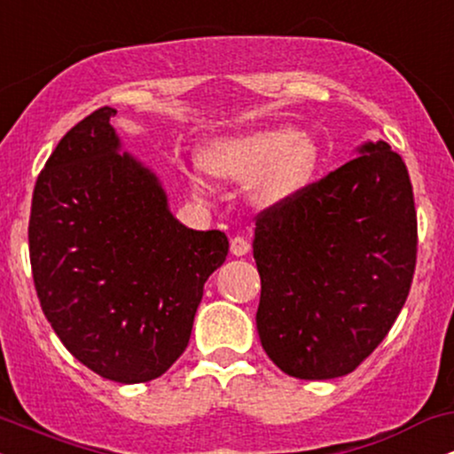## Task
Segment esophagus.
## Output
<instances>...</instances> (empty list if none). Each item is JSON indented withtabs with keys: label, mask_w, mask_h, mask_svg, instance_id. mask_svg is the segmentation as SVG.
Here are the masks:
<instances>
[{
	"label": "esophagus",
	"mask_w": 454,
	"mask_h": 454,
	"mask_svg": "<svg viewBox=\"0 0 454 454\" xmlns=\"http://www.w3.org/2000/svg\"><path fill=\"white\" fill-rule=\"evenodd\" d=\"M249 247H252V245H249V241L245 237H232L231 239V252H232V256H245V254L249 252Z\"/></svg>",
	"instance_id": "esophagus-1"
}]
</instances>
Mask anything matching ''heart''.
Returning <instances> with one entry per match:
<instances>
[{
  "instance_id": "1",
  "label": "heart",
  "mask_w": 454,
  "mask_h": 454,
  "mask_svg": "<svg viewBox=\"0 0 454 454\" xmlns=\"http://www.w3.org/2000/svg\"><path fill=\"white\" fill-rule=\"evenodd\" d=\"M316 160V145L305 134L275 128L220 140L207 151L205 166L213 175L237 184H249L262 176L260 198L279 202L307 184Z\"/></svg>"
}]
</instances>
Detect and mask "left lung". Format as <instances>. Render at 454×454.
Instances as JSON below:
<instances>
[{
	"label": "left lung",
	"instance_id": "1",
	"mask_svg": "<svg viewBox=\"0 0 454 454\" xmlns=\"http://www.w3.org/2000/svg\"><path fill=\"white\" fill-rule=\"evenodd\" d=\"M419 228L405 161L378 140L256 215V326L284 373L354 372L410 294Z\"/></svg>",
	"mask_w": 454,
	"mask_h": 454
}]
</instances>
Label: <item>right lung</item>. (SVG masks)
Wrapping results in <instances>:
<instances>
[{
	"label": "right lung",
	"instance_id": "1",
	"mask_svg": "<svg viewBox=\"0 0 454 454\" xmlns=\"http://www.w3.org/2000/svg\"><path fill=\"white\" fill-rule=\"evenodd\" d=\"M114 113L87 114L40 170L29 260L40 307L72 356L98 376L138 384L184 354L228 239L170 215L158 179L119 153Z\"/></svg>",
	"mask_w": 454,
	"mask_h": 454
}]
</instances>
